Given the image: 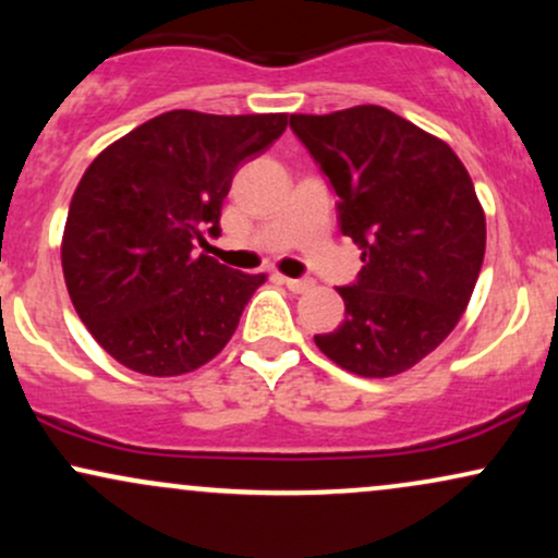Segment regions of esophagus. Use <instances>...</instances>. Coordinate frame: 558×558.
Masks as SVG:
<instances>
[{
  "mask_svg": "<svg viewBox=\"0 0 558 558\" xmlns=\"http://www.w3.org/2000/svg\"><path fill=\"white\" fill-rule=\"evenodd\" d=\"M280 283H283L288 291H293V293H304L315 286L310 278H280Z\"/></svg>",
  "mask_w": 558,
  "mask_h": 558,
  "instance_id": "34e87169",
  "label": "esophagus"
}]
</instances>
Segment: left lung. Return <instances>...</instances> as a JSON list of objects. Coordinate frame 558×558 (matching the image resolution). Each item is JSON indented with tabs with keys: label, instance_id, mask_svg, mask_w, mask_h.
Listing matches in <instances>:
<instances>
[{
	"label": "left lung",
	"instance_id": "obj_1",
	"mask_svg": "<svg viewBox=\"0 0 558 558\" xmlns=\"http://www.w3.org/2000/svg\"><path fill=\"white\" fill-rule=\"evenodd\" d=\"M338 194V226L362 248L356 283L338 288L345 319L315 336L362 377L407 373L457 328L485 257V215L446 141L377 105L291 114Z\"/></svg>",
	"mask_w": 558,
	"mask_h": 558
}]
</instances>
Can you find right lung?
Returning a JSON list of instances; mask_svg holds the SVG:
<instances>
[{
    "instance_id": "obj_1",
    "label": "right lung",
    "mask_w": 558,
    "mask_h": 558,
    "mask_svg": "<svg viewBox=\"0 0 558 558\" xmlns=\"http://www.w3.org/2000/svg\"><path fill=\"white\" fill-rule=\"evenodd\" d=\"M288 114L172 110L133 128L83 172L62 235L70 301L128 369L172 377L226 349L265 275L196 254L220 233L235 170L286 131Z\"/></svg>"
}]
</instances>
